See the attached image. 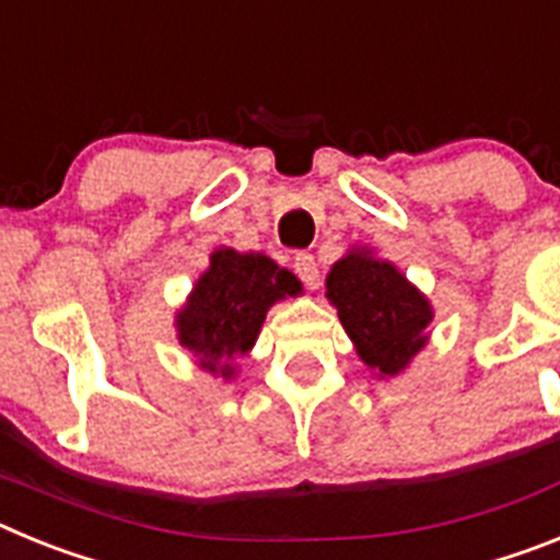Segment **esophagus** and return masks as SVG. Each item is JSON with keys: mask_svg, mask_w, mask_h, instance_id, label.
<instances>
[{"mask_svg": "<svg viewBox=\"0 0 560 560\" xmlns=\"http://www.w3.org/2000/svg\"><path fill=\"white\" fill-rule=\"evenodd\" d=\"M294 271L305 283V289H316V285H319V266H316L314 255H308V252H296Z\"/></svg>", "mask_w": 560, "mask_h": 560, "instance_id": "esophagus-1", "label": "esophagus"}]
</instances>
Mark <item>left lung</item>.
<instances>
[{"label":"left lung","mask_w":560,"mask_h":560,"mask_svg":"<svg viewBox=\"0 0 560 560\" xmlns=\"http://www.w3.org/2000/svg\"><path fill=\"white\" fill-rule=\"evenodd\" d=\"M328 300L361 361L378 375L400 373L427 345L432 323L427 296H420L393 264L375 260L370 252H350L334 264Z\"/></svg>","instance_id":"obj_1"}]
</instances>
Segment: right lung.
<instances>
[{
    "mask_svg": "<svg viewBox=\"0 0 560 560\" xmlns=\"http://www.w3.org/2000/svg\"><path fill=\"white\" fill-rule=\"evenodd\" d=\"M300 291V280L266 255L212 252L210 269L201 275L176 316L179 341L199 359L201 368L230 378L235 368L221 361L244 355L255 345L269 305Z\"/></svg>",
    "mask_w": 560,
    "mask_h": 560,
    "instance_id": "1",
    "label": "right lung"
}]
</instances>
